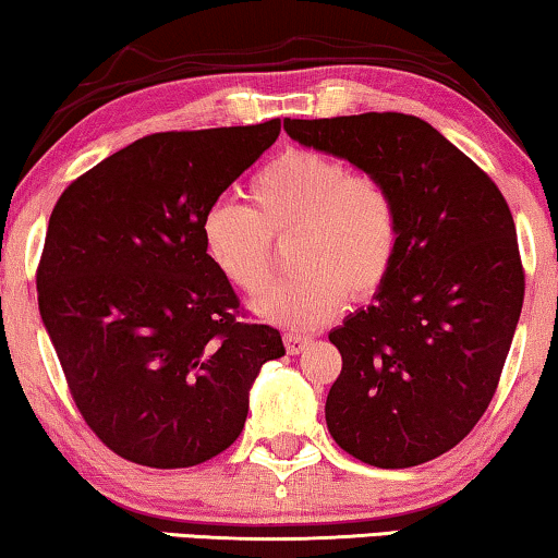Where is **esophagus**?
Instances as JSON below:
<instances>
[{"instance_id":"34e87169","label":"esophagus","mask_w":558,"mask_h":558,"mask_svg":"<svg viewBox=\"0 0 558 558\" xmlns=\"http://www.w3.org/2000/svg\"><path fill=\"white\" fill-rule=\"evenodd\" d=\"M310 338H302V335H284V348L289 355H300L304 348L310 345Z\"/></svg>"}]
</instances>
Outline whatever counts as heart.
<instances>
[{
	"label": "heart",
	"mask_w": 558,
	"mask_h": 558,
	"mask_svg": "<svg viewBox=\"0 0 558 558\" xmlns=\"http://www.w3.org/2000/svg\"><path fill=\"white\" fill-rule=\"evenodd\" d=\"M251 210L216 203L201 220L208 262L228 284L258 294L269 284L271 239H294L296 271L254 302L266 323L307 332L330 323L350 296L365 302L391 279L401 248L399 203L384 180L340 159L287 149L248 182Z\"/></svg>",
	"instance_id": "obj_1"
}]
</instances>
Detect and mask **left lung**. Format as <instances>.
Wrapping results in <instances>:
<instances>
[{
	"label": "left lung",
	"instance_id": "1",
	"mask_svg": "<svg viewBox=\"0 0 558 558\" xmlns=\"http://www.w3.org/2000/svg\"><path fill=\"white\" fill-rule=\"evenodd\" d=\"M284 129L384 180L401 216L391 279L330 332L342 371L327 393V429L373 468L429 462L485 414L521 317L525 277L506 197L409 113L284 119Z\"/></svg>",
	"mask_w": 558,
	"mask_h": 558
}]
</instances>
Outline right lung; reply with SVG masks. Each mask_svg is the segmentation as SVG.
Returning a JSON list of instances; mask_svg holds the SVG:
<instances>
[{"label":"right lung","instance_id":"1","mask_svg":"<svg viewBox=\"0 0 558 558\" xmlns=\"http://www.w3.org/2000/svg\"><path fill=\"white\" fill-rule=\"evenodd\" d=\"M281 121L159 132L65 187L37 266V302L90 432L144 468H193L239 439L248 391L284 355L241 323L201 220L277 142Z\"/></svg>","mask_w":558,"mask_h":558}]
</instances>
